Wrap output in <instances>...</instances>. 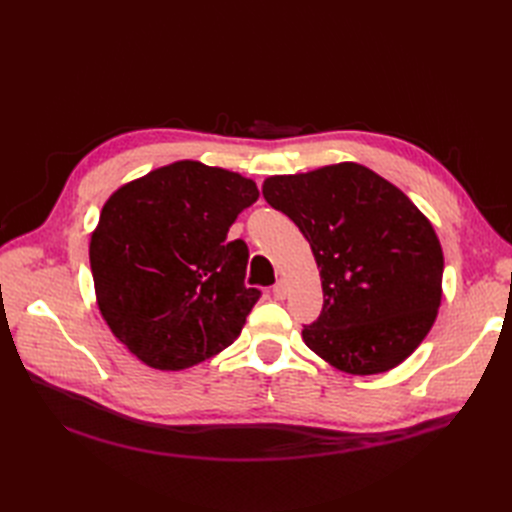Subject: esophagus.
<instances>
[{
    "label": "esophagus",
    "mask_w": 512,
    "mask_h": 512,
    "mask_svg": "<svg viewBox=\"0 0 512 512\" xmlns=\"http://www.w3.org/2000/svg\"><path fill=\"white\" fill-rule=\"evenodd\" d=\"M286 294H288L286 282L284 280H277V284L273 286V297L275 299H286Z\"/></svg>",
    "instance_id": "34e87169"
}]
</instances>
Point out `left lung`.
I'll return each instance as SVG.
<instances>
[{"mask_svg":"<svg viewBox=\"0 0 512 512\" xmlns=\"http://www.w3.org/2000/svg\"><path fill=\"white\" fill-rule=\"evenodd\" d=\"M312 247L324 305L303 342L354 376L397 367L423 342L442 299L444 256L431 222L393 183L342 162L262 185Z\"/></svg>","mask_w":512,"mask_h":512,"instance_id":"obj_1","label":"left lung"}]
</instances>
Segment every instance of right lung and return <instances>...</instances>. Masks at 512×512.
Wrapping results in <instances>:
<instances>
[{
  "mask_svg": "<svg viewBox=\"0 0 512 512\" xmlns=\"http://www.w3.org/2000/svg\"><path fill=\"white\" fill-rule=\"evenodd\" d=\"M256 200L252 179L192 160L151 170L106 200L89 243L96 299L138 361L188 369L239 337L260 290L245 286V241L226 237Z\"/></svg>",
  "mask_w": 512,
  "mask_h": 512,
  "instance_id": "1",
  "label": "right lung"
}]
</instances>
